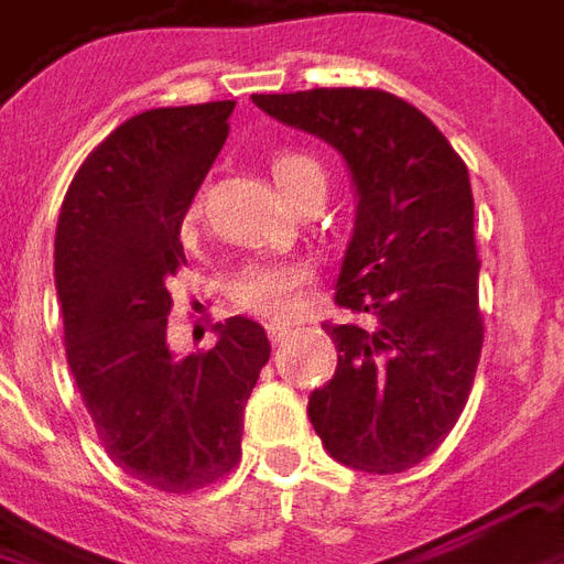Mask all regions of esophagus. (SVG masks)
<instances>
[{
  "instance_id": "esophagus-1",
  "label": "esophagus",
  "mask_w": 564,
  "mask_h": 564,
  "mask_svg": "<svg viewBox=\"0 0 564 564\" xmlns=\"http://www.w3.org/2000/svg\"><path fill=\"white\" fill-rule=\"evenodd\" d=\"M269 338H271V344H283V338H290V326L269 323Z\"/></svg>"
}]
</instances>
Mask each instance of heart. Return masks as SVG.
<instances>
[{
    "mask_svg": "<svg viewBox=\"0 0 564 564\" xmlns=\"http://www.w3.org/2000/svg\"><path fill=\"white\" fill-rule=\"evenodd\" d=\"M271 177L283 196L299 198L307 186L323 184V169L314 156H307L302 150H274L269 160ZM189 217H196V208L189 210ZM307 269L299 262H262L250 265L238 274L232 283V302L247 314L269 319L293 317L299 307V293L307 283Z\"/></svg>",
    "mask_w": 564,
    "mask_h": 564,
    "instance_id": "obj_1",
    "label": "heart"
}]
</instances>
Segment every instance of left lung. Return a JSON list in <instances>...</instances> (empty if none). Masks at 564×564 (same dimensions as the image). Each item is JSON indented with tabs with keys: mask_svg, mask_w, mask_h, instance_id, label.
Returning <instances> with one entry per match:
<instances>
[{
	"mask_svg": "<svg viewBox=\"0 0 564 564\" xmlns=\"http://www.w3.org/2000/svg\"><path fill=\"white\" fill-rule=\"evenodd\" d=\"M253 102L329 141L359 196L335 302L362 323H323L338 368L307 399L311 425L350 468L408 471L465 411L484 347L468 169L392 93L317 87Z\"/></svg>",
	"mask_w": 564,
	"mask_h": 564,
	"instance_id": "1",
	"label": "left lung"
}]
</instances>
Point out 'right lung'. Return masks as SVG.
I'll return each instance as SVG.
<instances>
[{
	"mask_svg": "<svg viewBox=\"0 0 564 564\" xmlns=\"http://www.w3.org/2000/svg\"><path fill=\"white\" fill-rule=\"evenodd\" d=\"M235 102L153 108L93 150L56 223L66 359L105 453L141 484L193 492L241 459L245 404L271 344L247 317L205 354L165 344L181 223L229 135Z\"/></svg>",
	"mask_w": 564,
	"mask_h": 564,
	"instance_id": "obj_1",
	"label": "right lung"
}]
</instances>
